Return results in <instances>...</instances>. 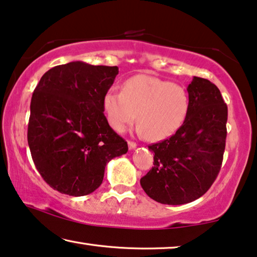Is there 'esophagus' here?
Masks as SVG:
<instances>
[{
  "mask_svg": "<svg viewBox=\"0 0 257 257\" xmlns=\"http://www.w3.org/2000/svg\"><path fill=\"white\" fill-rule=\"evenodd\" d=\"M128 147H130V150H135V148L137 147V144L136 143H133V141H128Z\"/></svg>",
  "mask_w": 257,
  "mask_h": 257,
  "instance_id": "1",
  "label": "esophagus"
}]
</instances>
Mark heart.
<instances>
[{"label": "heart", "instance_id": "1", "mask_svg": "<svg viewBox=\"0 0 257 257\" xmlns=\"http://www.w3.org/2000/svg\"><path fill=\"white\" fill-rule=\"evenodd\" d=\"M103 107L107 122L116 132H124L137 118L139 135L150 141H161L172 137L183 124L189 97L181 85L139 74L125 81L122 91L114 88L107 90Z\"/></svg>", "mask_w": 257, "mask_h": 257}]
</instances>
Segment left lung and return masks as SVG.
<instances>
[{
	"label": "left lung",
	"mask_w": 257,
	"mask_h": 257,
	"mask_svg": "<svg viewBox=\"0 0 257 257\" xmlns=\"http://www.w3.org/2000/svg\"><path fill=\"white\" fill-rule=\"evenodd\" d=\"M184 122L169 139L150 145L154 167L140 180L152 199L181 205L198 199L217 178L225 152L227 105L217 85L193 76Z\"/></svg>",
	"instance_id": "left-lung-1"
}]
</instances>
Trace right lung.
Masks as SVG:
<instances>
[{
    "label": "right lung",
    "mask_w": 257,
    "mask_h": 257,
    "mask_svg": "<svg viewBox=\"0 0 257 257\" xmlns=\"http://www.w3.org/2000/svg\"><path fill=\"white\" fill-rule=\"evenodd\" d=\"M118 67L73 61L44 74L32 94L28 143L44 181L61 193L85 196L102 184L107 162L127 143L110 127L103 97Z\"/></svg>",
    "instance_id": "obj_1"
}]
</instances>
